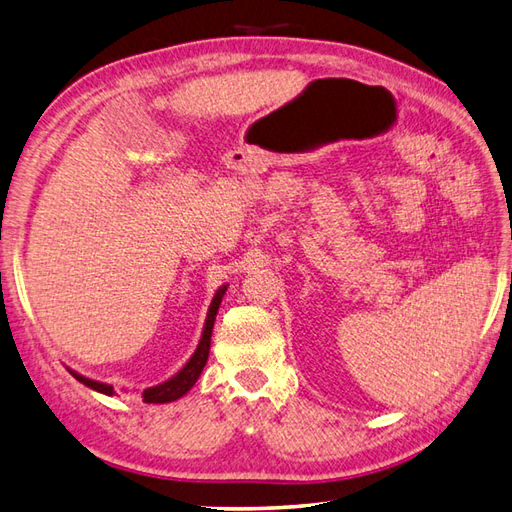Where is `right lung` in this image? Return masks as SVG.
I'll return each mask as SVG.
<instances>
[{"mask_svg": "<svg viewBox=\"0 0 512 512\" xmlns=\"http://www.w3.org/2000/svg\"><path fill=\"white\" fill-rule=\"evenodd\" d=\"M227 288H229V283H224V285H220V288L216 290V294H213L211 305H209V312H207V318H205V327H202V336H200V342H198V347H196L192 358L187 360V364L176 375H172L170 379H165V382H161L157 386H150V388H146L144 392H141V397H144L146 403H170V401L181 399L198 382L202 368H205L207 358H209L213 323H216L218 307H220V303L224 299V294H227ZM69 373L74 375L80 384L89 386L91 390H98V392H102V395H109V397L113 395V386L111 384L98 382V379H89L85 375L71 371V368H69Z\"/></svg>", "mask_w": 512, "mask_h": 512, "instance_id": "right-lung-1", "label": "right lung"}]
</instances>
